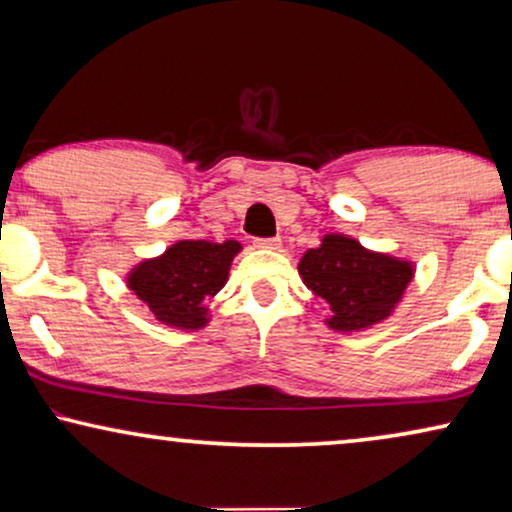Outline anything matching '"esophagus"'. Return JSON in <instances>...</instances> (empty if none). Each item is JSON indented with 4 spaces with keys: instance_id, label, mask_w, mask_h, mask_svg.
Segmentation results:
<instances>
[{
    "instance_id": "obj_1",
    "label": "esophagus",
    "mask_w": 512,
    "mask_h": 512,
    "mask_svg": "<svg viewBox=\"0 0 512 512\" xmlns=\"http://www.w3.org/2000/svg\"><path fill=\"white\" fill-rule=\"evenodd\" d=\"M256 247L258 249L279 251V249H282V240H279V237H268V240H256Z\"/></svg>"
}]
</instances>
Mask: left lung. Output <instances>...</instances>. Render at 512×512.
<instances>
[{
  "label": "left lung",
  "mask_w": 512,
  "mask_h": 512,
  "mask_svg": "<svg viewBox=\"0 0 512 512\" xmlns=\"http://www.w3.org/2000/svg\"><path fill=\"white\" fill-rule=\"evenodd\" d=\"M303 284L328 305L324 324L338 333H361L396 312L415 279V263L366 249L354 237L328 233L298 263Z\"/></svg>",
  "instance_id": "1"
}]
</instances>
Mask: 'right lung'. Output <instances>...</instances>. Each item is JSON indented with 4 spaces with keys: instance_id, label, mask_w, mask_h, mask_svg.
I'll list each match as a JSON object with an SVG mask.
<instances>
[{
    "instance_id": "right-lung-1",
    "label": "right lung",
    "mask_w": 512,
    "mask_h": 512,
    "mask_svg": "<svg viewBox=\"0 0 512 512\" xmlns=\"http://www.w3.org/2000/svg\"><path fill=\"white\" fill-rule=\"evenodd\" d=\"M240 251L237 240H179L160 256L144 258L130 268L125 284L160 324L195 331L209 324L207 300L226 286L230 265Z\"/></svg>"
}]
</instances>
